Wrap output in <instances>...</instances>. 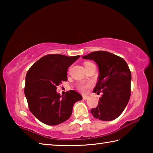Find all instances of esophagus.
I'll return each mask as SVG.
<instances>
[{
    "instance_id": "1",
    "label": "esophagus",
    "mask_w": 153,
    "mask_h": 153,
    "mask_svg": "<svg viewBox=\"0 0 153 153\" xmlns=\"http://www.w3.org/2000/svg\"><path fill=\"white\" fill-rule=\"evenodd\" d=\"M89 98V97H88V96L86 95H83V99L84 100H87Z\"/></svg>"
}]
</instances>
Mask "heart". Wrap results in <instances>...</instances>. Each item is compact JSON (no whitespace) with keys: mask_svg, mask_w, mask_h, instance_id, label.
Here are the masks:
<instances>
[{"mask_svg":"<svg viewBox=\"0 0 153 153\" xmlns=\"http://www.w3.org/2000/svg\"><path fill=\"white\" fill-rule=\"evenodd\" d=\"M90 63H88V62H86V63H84V65H86L89 64ZM90 86V84H85V83H82V84H79L78 86H77V89H78L79 91L83 92H85L87 90V89Z\"/></svg>","mask_w":153,"mask_h":153,"instance_id":"b5f03b06","label":"heart"}]
</instances>
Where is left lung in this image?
<instances>
[{"instance_id": "1", "label": "left lung", "mask_w": 153, "mask_h": 153, "mask_svg": "<svg viewBox=\"0 0 153 153\" xmlns=\"http://www.w3.org/2000/svg\"><path fill=\"white\" fill-rule=\"evenodd\" d=\"M83 59L93 60L98 66L99 75L93 92H102L98 105L92 108L95 118L111 121L117 118L125 109L131 95V76L123 59L107 51L92 52Z\"/></svg>"}]
</instances>
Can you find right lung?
<instances>
[{
	"instance_id": "add662e5",
	"label": "right lung",
	"mask_w": 153,
	"mask_h": 153,
	"mask_svg": "<svg viewBox=\"0 0 153 153\" xmlns=\"http://www.w3.org/2000/svg\"><path fill=\"white\" fill-rule=\"evenodd\" d=\"M79 56L48 55L27 71L25 96L31 113L41 122L56 126L67 121L75 103L82 99L75 90H69L65 96L56 92V87L67 80V69Z\"/></svg>"
}]
</instances>
